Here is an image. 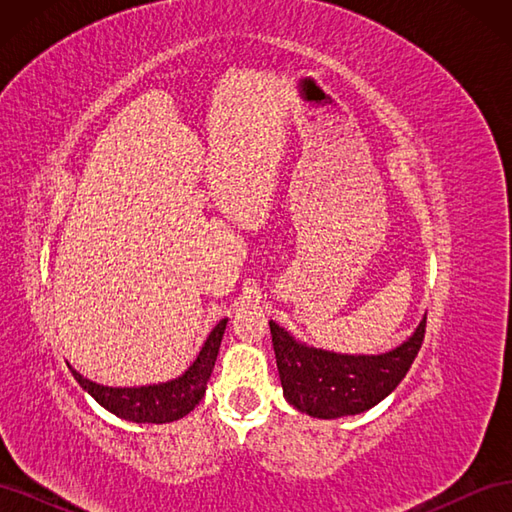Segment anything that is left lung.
Wrapping results in <instances>:
<instances>
[{
	"label": "left lung",
	"mask_w": 512,
	"mask_h": 512,
	"mask_svg": "<svg viewBox=\"0 0 512 512\" xmlns=\"http://www.w3.org/2000/svg\"><path fill=\"white\" fill-rule=\"evenodd\" d=\"M425 320L404 344L371 356L309 348L271 320L275 361L286 401L316 418H339L374 408L408 374L425 339Z\"/></svg>",
	"instance_id": "8db88e82"
}]
</instances>
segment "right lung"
Masks as SVG:
<instances>
[{
	"mask_svg": "<svg viewBox=\"0 0 512 512\" xmlns=\"http://www.w3.org/2000/svg\"><path fill=\"white\" fill-rule=\"evenodd\" d=\"M226 322L228 320L224 318L215 324L205 346L200 348L196 361L185 369V374L175 380L149 386H134V389H113V386H102L83 378L74 369L72 376L102 408L113 412L119 418H126V421L156 425L179 421L185 414H190L205 395L207 380L211 378L215 359H218Z\"/></svg>",
	"mask_w": 512,
	"mask_h": 512,
	"instance_id": "1",
	"label": "right lung"
}]
</instances>
